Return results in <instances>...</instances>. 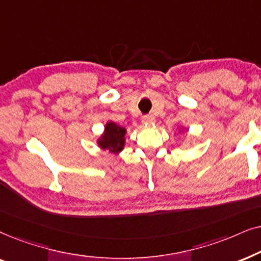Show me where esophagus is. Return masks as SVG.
Wrapping results in <instances>:
<instances>
[{
	"label": "esophagus",
	"instance_id": "34e87169",
	"mask_svg": "<svg viewBox=\"0 0 261 261\" xmlns=\"http://www.w3.org/2000/svg\"><path fill=\"white\" fill-rule=\"evenodd\" d=\"M154 117H153L152 115H148V116H144L142 117V120H141V122H142V124H145V126H148V124H152V123H154Z\"/></svg>",
	"mask_w": 261,
	"mask_h": 261
}]
</instances>
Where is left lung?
<instances>
[{
    "label": "left lung",
    "instance_id": "left-lung-1",
    "mask_svg": "<svg viewBox=\"0 0 261 261\" xmlns=\"http://www.w3.org/2000/svg\"><path fill=\"white\" fill-rule=\"evenodd\" d=\"M184 132V128H179V133H183Z\"/></svg>",
    "mask_w": 261,
    "mask_h": 261
}]
</instances>
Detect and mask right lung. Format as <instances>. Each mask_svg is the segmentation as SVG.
Returning <instances> with one entry per match:
<instances>
[{
  "mask_svg": "<svg viewBox=\"0 0 261 261\" xmlns=\"http://www.w3.org/2000/svg\"><path fill=\"white\" fill-rule=\"evenodd\" d=\"M127 129L122 126L109 120L105 124L103 133L96 140V144L102 151H107L110 154L119 155L123 151L126 145Z\"/></svg>",
  "mask_w": 261,
  "mask_h": 261,
  "instance_id": "1",
  "label": "right lung"
}]
</instances>
